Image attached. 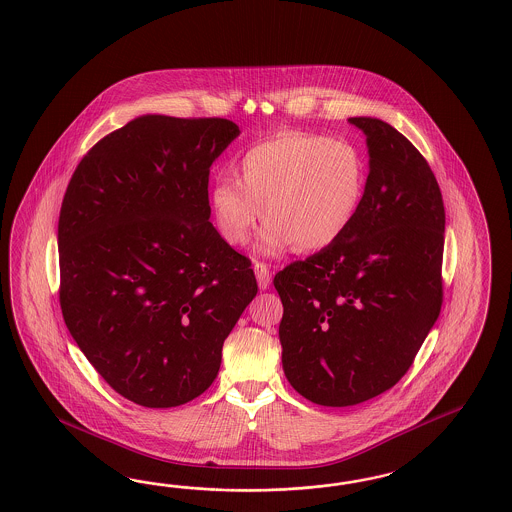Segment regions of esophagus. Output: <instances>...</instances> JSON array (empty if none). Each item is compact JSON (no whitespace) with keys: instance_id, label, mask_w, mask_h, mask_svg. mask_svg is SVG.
<instances>
[{"instance_id":"1","label":"esophagus","mask_w":512,"mask_h":512,"mask_svg":"<svg viewBox=\"0 0 512 512\" xmlns=\"http://www.w3.org/2000/svg\"><path fill=\"white\" fill-rule=\"evenodd\" d=\"M253 270H255L257 284H259L261 289H266V287L270 286V272H268V266L265 263H255Z\"/></svg>"}]
</instances>
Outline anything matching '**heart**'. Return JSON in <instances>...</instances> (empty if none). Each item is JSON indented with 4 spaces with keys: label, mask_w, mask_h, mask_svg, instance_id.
I'll return each mask as SVG.
<instances>
[{
    "label": "heart",
    "mask_w": 512,
    "mask_h": 512,
    "mask_svg": "<svg viewBox=\"0 0 512 512\" xmlns=\"http://www.w3.org/2000/svg\"><path fill=\"white\" fill-rule=\"evenodd\" d=\"M236 173L238 179L223 177L211 186L215 225L228 244L242 246L265 211L257 249L268 257L337 244L366 192V162L356 144L301 131L251 144Z\"/></svg>",
    "instance_id": "1"
}]
</instances>
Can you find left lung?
Here are the masks:
<instances>
[{
    "label": "left lung",
    "instance_id": "left-lung-1",
    "mask_svg": "<svg viewBox=\"0 0 512 512\" xmlns=\"http://www.w3.org/2000/svg\"><path fill=\"white\" fill-rule=\"evenodd\" d=\"M348 122L368 144L360 211L337 244L274 276L287 381L329 408L394 387L442 307L446 211L434 173L389 123Z\"/></svg>",
    "mask_w": 512,
    "mask_h": 512
}]
</instances>
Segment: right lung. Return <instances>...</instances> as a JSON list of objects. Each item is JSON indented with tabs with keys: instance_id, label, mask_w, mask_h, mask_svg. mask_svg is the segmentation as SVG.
Instances as JSON below:
<instances>
[{
	"instance_id": "add662e5",
	"label": "right lung",
	"mask_w": 512,
	"mask_h": 512,
	"mask_svg": "<svg viewBox=\"0 0 512 512\" xmlns=\"http://www.w3.org/2000/svg\"><path fill=\"white\" fill-rule=\"evenodd\" d=\"M238 135L223 118L139 116L95 144L66 188V328L104 381L144 408L209 389L257 295L249 259L209 223V167Z\"/></svg>"
}]
</instances>
